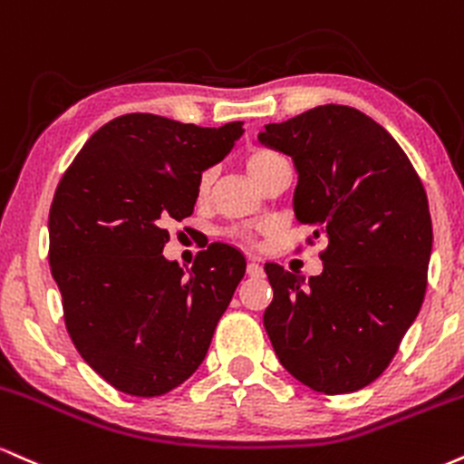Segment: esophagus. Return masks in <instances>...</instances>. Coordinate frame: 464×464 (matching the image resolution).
I'll return each instance as SVG.
<instances>
[{
	"instance_id": "obj_1",
	"label": "esophagus",
	"mask_w": 464,
	"mask_h": 464,
	"mask_svg": "<svg viewBox=\"0 0 464 464\" xmlns=\"http://www.w3.org/2000/svg\"><path fill=\"white\" fill-rule=\"evenodd\" d=\"M247 276L249 277H260V276H263V266L256 263V260H252V263H247Z\"/></svg>"
}]
</instances>
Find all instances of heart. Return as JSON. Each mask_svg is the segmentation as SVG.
Wrapping results in <instances>:
<instances>
[{
  "label": "heart",
  "instance_id": "heart-1",
  "mask_svg": "<svg viewBox=\"0 0 464 464\" xmlns=\"http://www.w3.org/2000/svg\"><path fill=\"white\" fill-rule=\"evenodd\" d=\"M245 167H247L249 176H252L256 182H263V179L269 176L271 171H276L277 167L285 165V156H280L277 151L269 150V147H263V145H254L249 147L247 151H245ZM210 184H212V176L210 171H204L199 176V184H198V190L199 195L204 198V195H208L210 190ZM227 237L234 238V241L238 243H247V245H254L258 241V237H256V232L247 230V227H230V230L226 232Z\"/></svg>",
  "mask_w": 464,
  "mask_h": 464
}]
</instances>
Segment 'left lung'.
<instances>
[{
  "label": "left lung",
  "instance_id": "1",
  "mask_svg": "<svg viewBox=\"0 0 464 464\" xmlns=\"http://www.w3.org/2000/svg\"><path fill=\"white\" fill-rule=\"evenodd\" d=\"M260 143L295 160V219L325 237L324 271L304 277L276 263L265 330L293 378L317 393L372 384L421 310L432 219L421 178L400 143L350 106H317L265 125Z\"/></svg>",
  "mask_w": 464,
  "mask_h": 464
}]
</instances>
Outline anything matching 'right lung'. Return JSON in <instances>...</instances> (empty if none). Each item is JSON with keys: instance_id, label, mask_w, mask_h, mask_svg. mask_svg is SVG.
Returning a JSON list of instances; mask_svg holds the SVG:
<instances>
[{"instance_id": "obj_1", "label": "right lung", "mask_w": 464, "mask_h": 464, "mask_svg": "<svg viewBox=\"0 0 464 464\" xmlns=\"http://www.w3.org/2000/svg\"><path fill=\"white\" fill-rule=\"evenodd\" d=\"M243 121L199 128L132 112L102 125L49 208V265L80 356L121 393L156 397L193 375L245 276L241 252L212 243L188 274L162 256L193 215L204 169L230 154Z\"/></svg>"}]
</instances>
